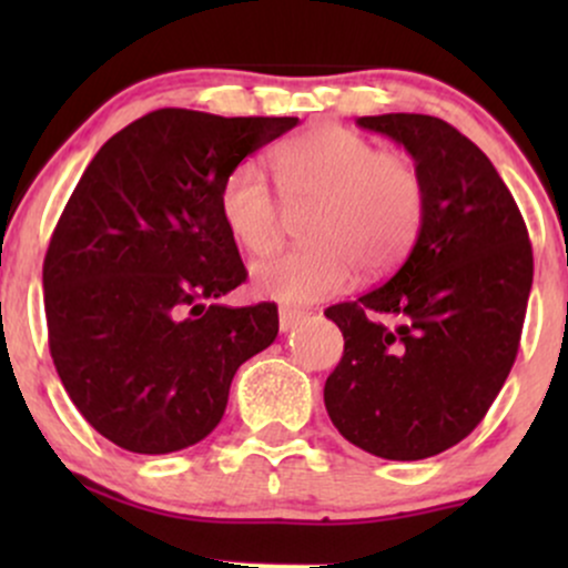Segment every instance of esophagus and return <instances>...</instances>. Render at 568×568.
<instances>
[{
	"instance_id": "esophagus-1",
	"label": "esophagus",
	"mask_w": 568,
	"mask_h": 568,
	"mask_svg": "<svg viewBox=\"0 0 568 568\" xmlns=\"http://www.w3.org/2000/svg\"><path fill=\"white\" fill-rule=\"evenodd\" d=\"M304 315H306L304 310H291V306H283V310H280V331H283V334L285 331H291L298 321H304Z\"/></svg>"
}]
</instances>
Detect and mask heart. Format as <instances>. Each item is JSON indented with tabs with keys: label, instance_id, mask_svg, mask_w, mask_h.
<instances>
[{
	"label": "heart",
	"instance_id": "b5f03b06",
	"mask_svg": "<svg viewBox=\"0 0 568 568\" xmlns=\"http://www.w3.org/2000/svg\"><path fill=\"white\" fill-rule=\"evenodd\" d=\"M277 184L291 211H306L310 245L258 262L253 288L283 304H310L349 288L363 275L395 270L419 237L427 184L406 154L342 125H315L283 143ZM221 216L247 253H270L280 240V207L258 162H243L221 186Z\"/></svg>",
	"mask_w": 568,
	"mask_h": 568
}]
</instances>
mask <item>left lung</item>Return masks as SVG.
<instances>
[{
  "label": "left lung",
  "instance_id": "8db88e82",
  "mask_svg": "<svg viewBox=\"0 0 568 568\" xmlns=\"http://www.w3.org/2000/svg\"><path fill=\"white\" fill-rule=\"evenodd\" d=\"M357 125L406 146L427 213L387 283L325 310L344 336L325 410L363 452L416 462L465 440L499 395L529 304L531 243L497 168L448 122L379 114Z\"/></svg>",
  "mask_w": 568,
  "mask_h": 568
}]
</instances>
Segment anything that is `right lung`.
I'll use <instances>...</instances> for the list:
<instances>
[{
	"label": "right lung",
	"mask_w": 568,
	"mask_h": 568,
	"mask_svg": "<svg viewBox=\"0 0 568 568\" xmlns=\"http://www.w3.org/2000/svg\"><path fill=\"white\" fill-rule=\"evenodd\" d=\"M296 116L158 109L112 135L63 207L42 266L50 355L103 438L171 454L211 435L277 306L207 304L245 283L221 186Z\"/></svg>",
	"instance_id": "obj_1"
}]
</instances>
